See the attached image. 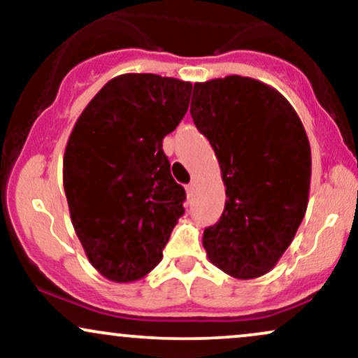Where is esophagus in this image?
<instances>
[{
    "instance_id": "obj_1",
    "label": "esophagus",
    "mask_w": 358,
    "mask_h": 358,
    "mask_svg": "<svg viewBox=\"0 0 358 358\" xmlns=\"http://www.w3.org/2000/svg\"><path fill=\"white\" fill-rule=\"evenodd\" d=\"M193 193H195V183H188L187 185V195H188V200L193 199Z\"/></svg>"
}]
</instances>
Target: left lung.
Returning <instances> with one entry per match:
<instances>
[{
  "instance_id": "1",
  "label": "left lung",
  "mask_w": 358,
  "mask_h": 358,
  "mask_svg": "<svg viewBox=\"0 0 358 358\" xmlns=\"http://www.w3.org/2000/svg\"><path fill=\"white\" fill-rule=\"evenodd\" d=\"M190 114L227 187L219 222L203 231L207 256L232 278L262 276L306 212L311 150L301 119L278 90L241 76L195 84Z\"/></svg>"
}]
</instances>
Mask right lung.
Masks as SVG:
<instances>
[{"label": "right lung", "instance_id": "right-lung-1", "mask_svg": "<svg viewBox=\"0 0 358 358\" xmlns=\"http://www.w3.org/2000/svg\"><path fill=\"white\" fill-rule=\"evenodd\" d=\"M192 84L155 73L114 77L77 119L64 156L72 224L90 264L129 282L159 264L185 188L163 138L188 110Z\"/></svg>", "mask_w": 358, "mask_h": 358}]
</instances>
